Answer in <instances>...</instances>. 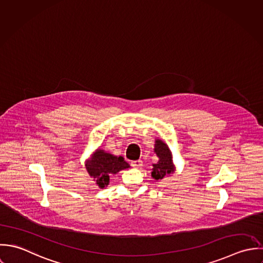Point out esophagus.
<instances>
[{
	"label": "esophagus",
	"mask_w": 263,
	"mask_h": 263,
	"mask_svg": "<svg viewBox=\"0 0 263 263\" xmlns=\"http://www.w3.org/2000/svg\"><path fill=\"white\" fill-rule=\"evenodd\" d=\"M131 165L133 167H135V168H138V167H140L142 165V161L141 160H134V161L131 162Z\"/></svg>",
	"instance_id": "34e87169"
}]
</instances>
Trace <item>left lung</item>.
I'll use <instances>...</instances> for the list:
<instances>
[{
	"label": "left lung",
	"mask_w": 263,
	"mask_h": 263,
	"mask_svg": "<svg viewBox=\"0 0 263 263\" xmlns=\"http://www.w3.org/2000/svg\"><path fill=\"white\" fill-rule=\"evenodd\" d=\"M154 152L158 158V161L153 164L152 177L158 181L172 176L176 172V165L174 164L173 155L167 144L160 139H156Z\"/></svg>",
	"instance_id": "1"
}]
</instances>
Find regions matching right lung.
Masks as SVG:
<instances>
[{"label": "right lung", "mask_w": 263, "mask_h": 263, "mask_svg": "<svg viewBox=\"0 0 263 263\" xmlns=\"http://www.w3.org/2000/svg\"><path fill=\"white\" fill-rule=\"evenodd\" d=\"M85 167L96 184L101 189H104L108 185L111 175H116L122 170L129 168L130 165L122 157L114 156L104 149L98 148L90 158L86 160Z\"/></svg>", "instance_id": "right-lung-1"}]
</instances>
